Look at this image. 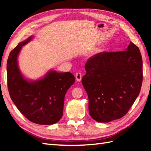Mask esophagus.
I'll return each mask as SVG.
<instances>
[{
  "label": "esophagus",
  "mask_w": 151,
  "mask_h": 151,
  "mask_svg": "<svg viewBox=\"0 0 151 151\" xmlns=\"http://www.w3.org/2000/svg\"><path fill=\"white\" fill-rule=\"evenodd\" d=\"M75 78L76 80L78 82H81V80H82V75L81 73H76V75H75Z\"/></svg>",
  "instance_id": "obj_1"
}]
</instances>
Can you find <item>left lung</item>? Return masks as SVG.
<instances>
[{
	"mask_svg": "<svg viewBox=\"0 0 151 151\" xmlns=\"http://www.w3.org/2000/svg\"><path fill=\"white\" fill-rule=\"evenodd\" d=\"M82 79L94 120L108 123L129 111L138 97L143 81L139 48L130 42L126 50L103 52L89 58Z\"/></svg>",
	"mask_w": 151,
	"mask_h": 151,
	"instance_id": "8db88e82",
	"label": "left lung"
}]
</instances>
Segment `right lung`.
Returning a JSON list of instances; mask_svg holds the SVG:
<instances>
[{
    "mask_svg": "<svg viewBox=\"0 0 151 151\" xmlns=\"http://www.w3.org/2000/svg\"><path fill=\"white\" fill-rule=\"evenodd\" d=\"M32 38L30 36L19 43L9 53L7 62L9 93L19 111L28 120L39 124H53L62 117L64 98L75 78L69 72L51 70L37 81L25 78L18 67L17 57L22 47Z\"/></svg>",
    "mask_w": 151,
    "mask_h": 151,
    "instance_id": "right-lung-1",
    "label": "right lung"
}]
</instances>
